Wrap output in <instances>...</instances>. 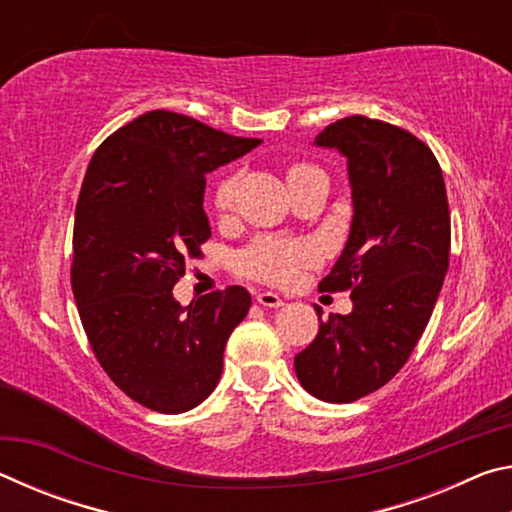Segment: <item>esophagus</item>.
Segmentation results:
<instances>
[{
  "mask_svg": "<svg viewBox=\"0 0 512 512\" xmlns=\"http://www.w3.org/2000/svg\"><path fill=\"white\" fill-rule=\"evenodd\" d=\"M257 302L262 307H271V309L282 307V298L277 296V293H273V291H259L257 293Z\"/></svg>",
  "mask_w": 512,
  "mask_h": 512,
  "instance_id": "esophagus-1",
  "label": "esophagus"
}]
</instances>
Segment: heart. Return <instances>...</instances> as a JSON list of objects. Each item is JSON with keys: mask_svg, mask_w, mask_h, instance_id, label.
<instances>
[{"mask_svg": "<svg viewBox=\"0 0 512 512\" xmlns=\"http://www.w3.org/2000/svg\"><path fill=\"white\" fill-rule=\"evenodd\" d=\"M320 173L309 164H296L289 171V185L296 180L316 176ZM239 187V176H225L214 194V205L219 212H228L235 203ZM316 262V248L307 241H282V239H259L239 257V268L257 280L273 282V284H291L296 280L300 268Z\"/></svg>", "mask_w": 512, "mask_h": 512, "instance_id": "b5f03b06", "label": "heart"}]
</instances>
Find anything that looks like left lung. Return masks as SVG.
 Returning <instances> with one entry per match:
<instances>
[{
    "instance_id": "1",
    "label": "left lung",
    "mask_w": 512,
    "mask_h": 512,
    "mask_svg": "<svg viewBox=\"0 0 512 512\" xmlns=\"http://www.w3.org/2000/svg\"><path fill=\"white\" fill-rule=\"evenodd\" d=\"M314 144L348 160L350 237L320 287L352 289V311L320 320L293 366L307 393L345 404L377 391L411 357L443 289L452 228L440 164L409 131L354 115Z\"/></svg>"
}]
</instances>
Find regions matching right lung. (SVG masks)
Returning <instances> with one entry per match:
<instances>
[{
    "label": "right lung",
    "mask_w": 512,
    "mask_h": 512,
    "mask_svg": "<svg viewBox=\"0 0 512 512\" xmlns=\"http://www.w3.org/2000/svg\"><path fill=\"white\" fill-rule=\"evenodd\" d=\"M259 144L151 110L112 133L85 171L74 298L101 368L146 409L185 413L219 384L225 343L246 318L250 293L228 287L183 307L173 284L212 235L205 176Z\"/></svg>",
    "instance_id": "add662e5"
}]
</instances>
